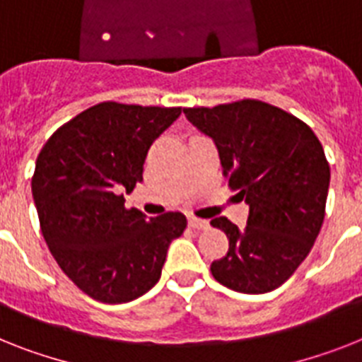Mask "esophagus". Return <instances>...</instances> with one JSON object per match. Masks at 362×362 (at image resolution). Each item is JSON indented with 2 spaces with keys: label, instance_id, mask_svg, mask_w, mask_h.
Masks as SVG:
<instances>
[{
  "label": "esophagus",
  "instance_id": "34e87169",
  "mask_svg": "<svg viewBox=\"0 0 362 362\" xmlns=\"http://www.w3.org/2000/svg\"><path fill=\"white\" fill-rule=\"evenodd\" d=\"M188 226L192 229H207L209 222L207 220H202V218H188Z\"/></svg>",
  "mask_w": 362,
  "mask_h": 362
}]
</instances>
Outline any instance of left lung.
<instances>
[{
    "label": "left lung",
    "mask_w": 362,
    "mask_h": 362,
    "mask_svg": "<svg viewBox=\"0 0 362 362\" xmlns=\"http://www.w3.org/2000/svg\"><path fill=\"white\" fill-rule=\"evenodd\" d=\"M183 112L214 140L229 187L250 205L244 229L226 216L211 220L229 238L213 277L244 294L274 291L309 255L324 223L331 174L320 140L305 122L259 100Z\"/></svg>",
    "instance_id": "1"
}]
</instances>
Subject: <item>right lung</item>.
I'll return each instance as SVG.
<instances>
[{"mask_svg":"<svg viewBox=\"0 0 362 362\" xmlns=\"http://www.w3.org/2000/svg\"><path fill=\"white\" fill-rule=\"evenodd\" d=\"M181 107L103 101L59 127L40 149L31 190L40 229L57 264L90 298L125 303L155 286L170 242L187 218H146L125 209L142 181L148 149Z\"/></svg>","mask_w":362,"mask_h":362,"instance_id":"add662e5","label":"right lung"}]
</instances>
